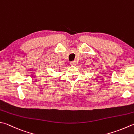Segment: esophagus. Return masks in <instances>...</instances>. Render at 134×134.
<instances>
[{
	"mask_svg": "<svg viewBox=\"0 0 134 134\" xmlns=\"http://www.w3.org/2000/svg\"><path fill=\"white\" fill-rule=\"evenodd\" d=\"M70 64L71 65H75L76 64H77V63H76V62L74 61V62H72L70 63Z\"/></svg>",
	"mask_w": 134,
	"mask_h": 134,
	"instance_id": "1",
	"label": "esophagus"
}]
</instances>
